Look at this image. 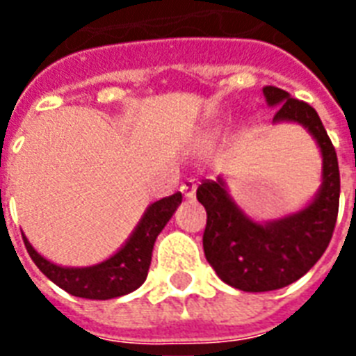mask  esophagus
I'll return each instance as SVG.
<instances>
[{
    "label": "esophagus",
    "instance_id": "obj_1",
    "mask_svg": "<svg viewBox=\"0 0 356 356\" xmlns=\"http://www.w3.org/2000/svg\"><path fill=\"white\" fill-rule=\"evenodd\" d=\"M195 188H197V184L194 181H186L184 184H181V192H183L184 197H194Z\"/></svg>",
    "mask_w": 356,
    "mask_h": 356
}]
</instances>
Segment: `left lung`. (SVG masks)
<instances>
[{"label": "left lung", "mask_w": 356, "mask_h": 356, "mask_svg": "<svg viewBox=\"0 0 356 356\" xmlns=\"http://www.w3.org/2000/svg\"><path fill=\"white\" fill-rule=\"evenodd\" d=\"M264 96L271 107L279 105L275 122H298L314 136L323 155V184L307 209L266 225L243 216L222 181L207 179L197 186L207 211V260L223 282L243 292H270L301 279L325 253L340 205L337 151L318 113L277 86H266Z\"/></svg>", "instance_id": "1"}]
</instances>
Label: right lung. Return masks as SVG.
Instances as JSON below:
<instances>
[{
	"label": "right lung",
	"instance_id": "right-lung-1",
	"mask_svg": "<svg viewBox=\"0 0 356 356\" xmlns=\"http://www.w3.org/2000/svg\"><path fill=\"white\" fill-rule=\"evenodd\" d=\"M181 200L183 195L177 192V194L162 197L161 201H155L147 209L127 243L114 257L102 264L90 266V268H60L36 253L33 245L27 242V238L24 236L25 249L33 262L38 266V270L49 281L72 296L85 299L120 298V296L134 292L145 281L156 236L170 222Z\"/></svg>",
	"mask_w": 356,
	"mask_h": 356
}]
</instances>
